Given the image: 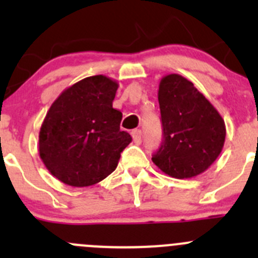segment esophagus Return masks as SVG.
Here are the masks:
<instances>
[{
	"label": "esophagus",
	"instance_id": "esophagus-1",
	"mask_svg": "<svg viewBox=\"0 0 258 258\" xmlns=\"http://www.w3.org/2000/svg\"><path fill=\"white\" fill-rule=\"evenodd\" d=\"M132 135V139H134V141L136 142V144H140L141 142V130H134V131L131 132Z\"/></svg>",
	"mask_w": 258,
	"mask_h": 258
}]
</instances>
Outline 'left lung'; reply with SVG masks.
I'll return each instance as SVG.
<instances>
[{
	"label": "left lung",
	"instance_id": "1",
	"mask_svg": "<svg viewBox=\"0 0 258 258\" xmlns=\"http://www.w3.org/2000/svg\"><path fill=\"white\" fill-rule=\"evenodd\" d=\"M157 98L164 137L152 155L154 164L176 179L204 172L223 149L224 119L194 84L179 74L160 81Z\"/></svg>",
	"mask_w": 258,
	"mask_h": 258
}]
</instances>
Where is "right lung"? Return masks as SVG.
Masks as SVG:
<instances>
[{
  "instance_id": "right-lung-1",
  "label": "right lung",
  "mask_w": 258,
  "mask_h": 258,
  "mask_svg": "<svg viewBox=\"0 0 258 258\" xmlns=\"http://www.w3.org/2000/svg\"><path fill=\"white\" fill-rule=\"evenodd\" d=\"M118 83L93 76L62 91L45 116L39 154L52 176L71 186H89L116 170L132 141L119 130L122 113L112 107Z\"/></svg>"
}]
</instances>
